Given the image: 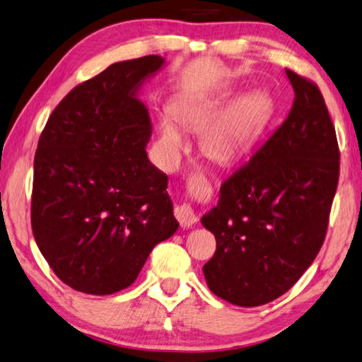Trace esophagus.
I'll return each instance as SVG.
<instances>
[{
  "label": "esophagus",
  "mask_w": 362,
  "mask_h": 362,
  "mask_svg": "<svg viewBox=\"0 0 362 362\" xmlns=\"http://www.w3.org/2000/svg\"><path fill=\"white\" fill-rule=\"evenodd\" d=\"M175 215H176L177 221H180L182 228H192L195 221H197V218H195L192 209L187 204H182L180 206H176Z\"/></svg>",
  "instance_id": "obj_1"
}]
</instances>
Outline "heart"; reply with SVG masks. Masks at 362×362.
Returning <instances> with one entry per match:
<instances>
[{
  "instance_id": "b5f03b06",
  "label": "heart",
  "mask_w": 362,
  "mask_h": 362,
  "mask_svg": "<svg viewBox=\"0 0 362 362\" xmlns=\"http://www.w3.org/2000/svg\"><path fill=\"white\" fill-rule=\"evenodd\" d=\"M228 93L181 94L170 112L158 117L157 149L167 167L176 165L186 147L181 128L200 132V149L213 162L230 165L244 158L257 144L271 114L262 91L244 93L226 103Z\"/></svg>"
}]
</instances>
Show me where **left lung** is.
I'll list each match as a JSON object with an SVG mask.
<instances>
[{
    "label": "left lung",
    "mask_w": 362,
    "mask_h": 362,
    "mask_svg": "<svg viewBox=\"0 0 362 362\" xmlns=\"http://www.w3.org/2000/svg\"><path fill=\"white\" fill-rule=\"evenodd\" d=\"M295 100L282 125L223 182L202 226L216 239L204 266L210 290L252 308L279 298L321 250L337 191L335 128L315 83L292 70Z\"/></svg>",
    "instance_id": "left-lung-1"
}]
</instances>
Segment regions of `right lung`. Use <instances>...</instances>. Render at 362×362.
<instances>
[{
    "mask_svg": "<svg viewBox=\"0 0 362 362\" xmlns=\"http://www.w3.org/2000/svg\"><path fill=\"white\" fill-rule=\"evenodd\" d=\"M165 64L146 56L109 65L61 100L40 136L33 235L54 274L78 292L129 287L180 226L168 176L147 157L152 128L139 99Z\"/></svg>",
    "mask_w": 362,
    "mask_h": 362,
    "instance_id": "1",
    "label": "right lung"
}]
</instances>
